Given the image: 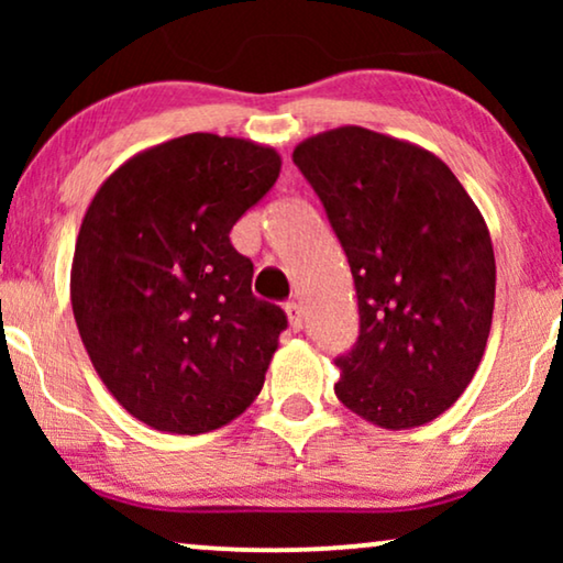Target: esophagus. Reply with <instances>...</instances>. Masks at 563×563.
I'll return each instance as SVG.
<instances>
[{
  "label": "esophagus",
  "mask_w": 563,
  "mask_h": 563,
  "mask_svg": "<svg viewBox=\"0 0 563 563\" xmlns=\"http://www.w3.org/2000/svg\"><path fill=\"white\" fill-rule=\"evenodd\" d=\"M284 310H287V318H289V325H291V330H302V325H305V312H302V305H299V302H295V299H291V302H287V307H284Z\"/></svg>",
  "instance_id": "esophagus-1"
}]
</instances>
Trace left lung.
Masks as SVG:
<instances>
[{
    "label": "left lung",
    "mask_w": 563,
    "mask_h": 563,
    "mask_svg": "<svg viewBox=\"0 0 563 563\" xmlns=\"http://www.w3.org/2000/svg\"><path fill=\"white\" fill-rule=\"evenodd\" d=\"M341 241L361 330L335 397L366 422L435 420L474 379L495 310V251L479 207L435 153L343 125L291 153Z\"/></svg>",
    "instance_id": "left-lung-1"
}]
</instances>
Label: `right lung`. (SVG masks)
I'll return each instance as SVG.
<instances>
[{
  "instance_id": "right-lung-1",
  "label": "right lung",
  "mask_w": 563,
  "mask_h": 563,
  "mask_svg": "<svg viewBox=\"0 0 563 563\" xmlns=\"http://www.w3.org/2000/svg\"><path fill=\"white\" fill-rule=\"evenodd\" d=\"M279 172L268 145L191 133L135 153L87 207L76 328L110 395L153 430L210 433L264 387L287 314L253 297L230 230Z\"/></svg>"
}]
</instances>
